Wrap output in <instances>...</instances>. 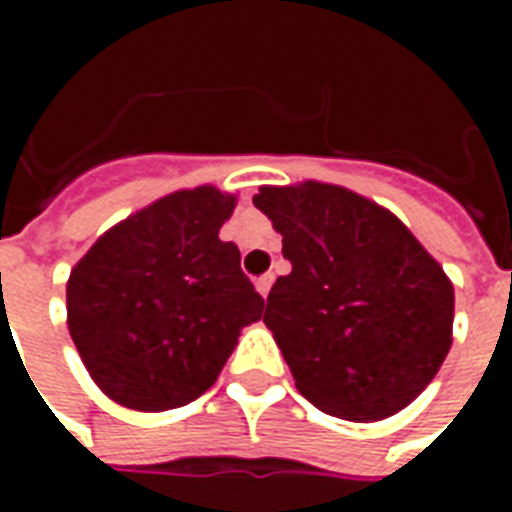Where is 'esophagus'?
<instances>
[{"label": "esophagus", "instance_id": "1", "mask_svg": "<svg viewBox=\"0 0 512 512\" xmlns=\"http://www.w3.org/2000/svg\"><path fill=\"white\" fill-rule=\"evenodd\" d=\"M271 282H274V277H271V274H266V277H260V279H257V282H255L257 293H260L263 299H266L268 290H271Z\"/></svg>", "mask_w": 512, "mask_h": 512}]
</instances>
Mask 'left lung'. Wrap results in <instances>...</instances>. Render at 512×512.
<instances>
[{
	"instance_id": "obj_1",
	"label": "left lung",
	"mask_w": 512,
	"mask_h": 512,
	"mask_svg": "<svg viewBox=\"0 0 512 512\" xmlns=\"http://www.w3.org/2000/svg\"><path fill=\"white\" fill-rule=\"evenodd\" d=\"M252 202L293 266L274 282L263 321L296 389L354 422L406 408L452 345L444 268L397 216L343 186H263Z\"/></svg>"
}]
</instances>
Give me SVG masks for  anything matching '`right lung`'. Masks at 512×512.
Returning <instances> with one entry per match:
<instances>
[{
    "mask_svg": "<svg viewBox=\"0 0 512 512\" xmlns=\"http://www.w3.org/2000/svg\"><path fill=\"white\" fill-rule=\"evenodd\" d=\"M235 197L213 186L175 191L93 244L68 279V329L106 395L167 411L211 389L263 296L241 252L219 241Z\"/></svg>",
    "mask_w": 512,
    "mask_h": 512,
    "instance_id": "1",
    "label": "right lung"
}]
</instances>
